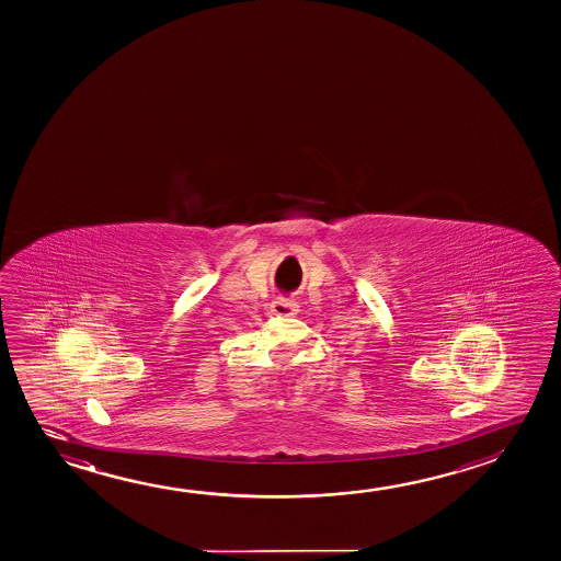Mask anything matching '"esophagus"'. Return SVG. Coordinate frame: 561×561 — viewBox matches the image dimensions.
I'll return each instance as SVG.
<instances>
[{"instance_id":"1","label":"esophagus","mask_w":561,"mask_h":561,"mask_svg":"<svg viewBox=\"0 0 561 561\" xmlns=\"http://www.w3.org/2000/svg\"><path fill=\"white\" fill-rule=\"evenodd\" d=\"M270 311L277 314V317H294L299 311V305L291 297H277L270 305Z\"/></svg>"}]
</instances>
